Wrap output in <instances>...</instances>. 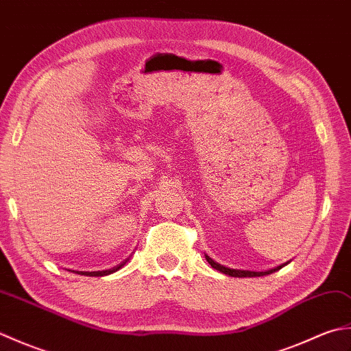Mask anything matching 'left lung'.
<instances>
[{"label":"left lung","mask_w":351,"mask_h":351,"mask_svg":"<svg viewBox=\"0 0 351 351\" xmlns=\"http://www.w3.org/2000/svg\"><path fill=\"white\" fill-rule=\"evenodd\" d=\"M205 258H206L208 263L211 264V267H213V268H215V270H219V271H220V273H223V274L232 276V278H261V276L271 274V273H274V271L280 270L282 267H285L287 264H289V261H288V263L282 264V265H278V267H274V268H271V270H265V271H253V270H238V268H230V267H226V265H221V264H219V263H215V261H214L213 258L208 256L206 253H205Z\"/></svg>","instance_id":"obj_1"}]
</instances>
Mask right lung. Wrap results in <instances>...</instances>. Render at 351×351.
<instances>
[{
    "mask_svg": "<svg viewBox=\"0 0 351 351\" xmlns=\"http://www.w3.org/2000/svg\"><path fill=\"white\" fill-rule=\"evenodd\" d=\"M128 259H130V258H128ZM128 259H125L123 263H121V264L113 267V268H110V270H104V271H77V273H78V274H84V276H96V278H99V276H108V274H111V273L121 270V268L126 264V261H128Z\"/></svg>",
    "mask_w": 351,
    "mask_h": 351,
    "instance_id": "1",
    "label": "right lung"
}]
</instances>
